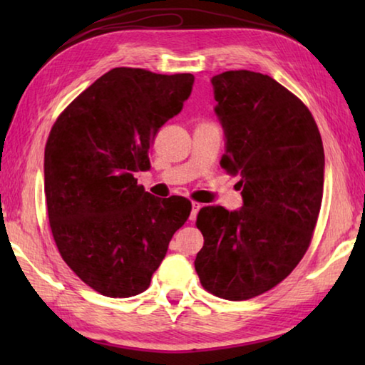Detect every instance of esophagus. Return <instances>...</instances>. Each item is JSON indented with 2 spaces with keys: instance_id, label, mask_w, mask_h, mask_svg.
Here are the masks:
<instances>
[{
  "instance_id": "esophagus-1",
  "label": "esophagus",
  "mask_w": 365,
  "mask_h": 365,
  "mask_svg": "<svg viewBox=\"0 0 365 365\" xmlns=\"http://www.w3.org/2000/svg\"><path fill=\"white\" fill-rule=\"evenodd\" d=\"M201 207H202L201 202H196V201L191 202V214H190V220H195V219H196V215H197V212H200V209H201Z\"/></svg>"
}]
</instances>
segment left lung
I'll use <instances>...</instances> for the list:
<instances>
[{
  "label": "left lung",
  "instance_id": "obj_1",
  "mask_svg": "<svg viewBox=\"0 0 365 365\" xmlns=\"http://www.w3.org/2000/svg\"><path fill=\"white\" fill-rule=\"evenodd\" d=\"M225 132L220 165L238 174L240 211L202 207L195 269L206 292L245 301L279 285L311 245L324 193V145L311 110L269 76L212 77Z\"/></svg>",
  "mask_w": 365,
  "mask_h": 365
}]
</instances>
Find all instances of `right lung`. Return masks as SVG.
I'll return each instance as SVG.
<instances>
[{"instance_id":"add662e5","label":"right lung","mask_w":365,"mask_h":365,"mask_svg":"<svg viewBox=\"0 0 365 365\" xmlns=\"http://www.w3.org/2000/svg\"><path fill=\"white\" fill-rule=\"evenodd\" d=\"M195 77L115 67L54 122L45 148V195L54 242L80 280L103 296L150 287L174 233L191 212L183 196L138 185L159 128L180 113Z\"/></svg>"}]
</instances>
